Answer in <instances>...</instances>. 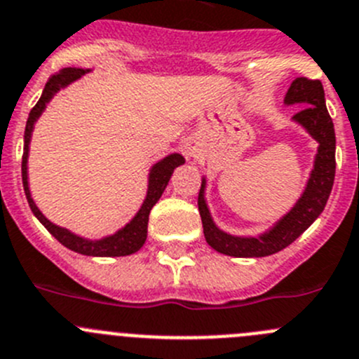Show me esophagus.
I'll return each instance as SVG.
<instances>
[{
	"label": "esophagus",
	"instance_id": "esophagus-1",
	"mask_svg": "<svg viewBox=\"0 0 359 359\" xmlns=\"http://www.w3.org/2000/svg\"><path fill=\"white\" fill-rule=\"evenodd\" d=\"M184 152H186V156H195L196 154V147L193 145L191 142H187L186 145H184Z\"/></svg>",
	"mask_w": 359,
	"mask_h": 359
}]
</instances>
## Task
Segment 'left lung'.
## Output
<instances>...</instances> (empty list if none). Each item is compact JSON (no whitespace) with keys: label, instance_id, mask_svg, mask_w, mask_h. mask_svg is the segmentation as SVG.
Instances as JSON below:
<instances>
[{"label":"left lung","instance_id":"left-lung-1","mask_svg":"<svg viewBox=\"0 0 359 359\" xmlns=\"http://www.w3.org/2000/svg\"><path fill=\"white\" fill-rule=\"evenodd\" d=\"M287 104H304V108L294 115V118L306 127L308 133L319 142V152L316 166L311 172L303 196L294 209L280 219L273 229L260 237H233L221 232L210 219L209 209L203 200V182L198 193V210L203 223V236L219 253L230 257H267L278 253L292 244L313 221L319 217L330 198L334 182V127L324 100V88L319 79L297 78L290 85L285 95Z\"/></svg>","mask_w":359,"mask_h":359}]
</instances>
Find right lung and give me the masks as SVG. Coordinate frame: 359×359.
<instances>
[{"label": "right lung", "instance_id": "add662e5", "mask_svg": "<svg viewBox=\"0 0 359 359\" xmlns=\"http://www.w3.org/2000/svg\"><path fill=\"white\" fill-rule=\"evenodd\" d=\"M81 74H85L83 69H62L56 74H53L49 78L48 85L43 88L42 97L39 99V102L33 106V109L29 111L28 122H26V130H25V152H22V186H25L26 198H28L29 209L33 210V214L36 216V219L42 223L63 246H67L69 250L76 251V253H81V255H90V257H123L130 255L134 251H138L140 248L143 246L147 239V225H149V214L152 210V207L156 205L157 200L163 195L164 187L168 186V180L172 177L173 170L179 166V164L184 163V157L180 154H172V156L164 157L163 161L154 166L150 170V180H149V193H147V198L143 202L140 212L134 216V219L130 221L129 225L123 226L122 230L115 233L111 237H106L102 241H86L81 239V237L74 236L69 230L60 229V226L53 225L51 221L46 219L42 212L39 210V207L33 202L32 195H29V187H28V145L29 138H32V130L33 126H35V120L39 118L40 113L43 111L46 104L51 100V97L58 92L62 86L69 85L70 81L78 79Z\"/></svg>", "mask_w": 359, "mask_h": 359}]
</instances>
